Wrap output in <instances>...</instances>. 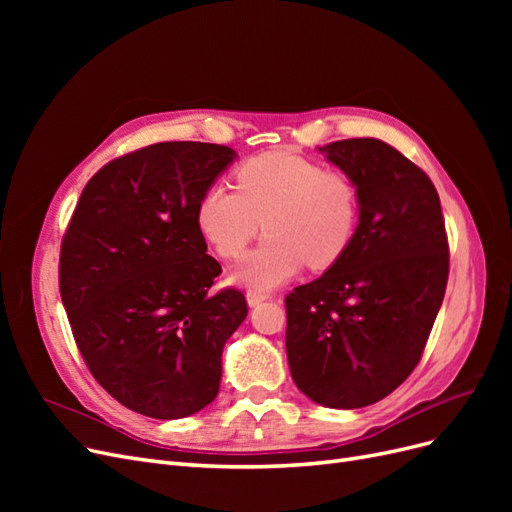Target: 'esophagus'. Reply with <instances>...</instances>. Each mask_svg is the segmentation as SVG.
<instances>
[{"instance_id":"obj_1","label":"esophagus","mask_w":512,"mask_h":512,"mask_svg":"<svg viewBox=\"0 0 512 512\" xmlns=\"http://www.w3.org/2000/svg\"><path fill=\"white\" fill-rule=\"evenodd\" d=\"M245 297H247V305L256 307V305H260L262 301H267L269 294H267V292H260V290H247Z\"/></svg>"}]
</instances>
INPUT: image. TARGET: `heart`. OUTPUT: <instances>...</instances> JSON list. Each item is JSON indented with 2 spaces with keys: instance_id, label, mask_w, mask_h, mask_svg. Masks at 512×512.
I'll list each match as a JSON object with an SVG mask.
<instances>
[{
  "instance_id": "heart-1",
  "label": "heart",
  "mask_w": 512,
  "mask_h": 512,
  "mask_svg": "<svg viewBox=\"0 0 512 512\" xmlns=\"http://www.w3.org/2000/svg\"><path fill=\"white\" fill-rule=\"evenodd\" d=\"M265 224L267 239L235 269V280L269 290L307 262L327 269L342 258L359 224V192L339 170L294 153H262L237 170V190L211 185L198 205V226L224 258L243 254Z\"/></svg>"
}]
</instances>
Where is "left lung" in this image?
<instances>
[{"label":"left lung","mask_w":512,"mask_h":512,"mask_svg":"<svg viewBox=\"0 0 512 512\" xmlns=\"http://www.w3.org/2000/svg\"><path fill=\"white\" fill-rule=\"evenodd\" d=\"M359 192L346 254L286 297L294 384L327 408L391 395L421 361L444 299L448 241L440 196L421 168L378 138L318 147Z\"/></svg>","instance_id":"8db88e82"}]
</instances>
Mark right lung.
<instances>
[{
  "label": "right lung",
  "mask_w": 512,
  "mask_h": 512,
  "mask_svg": "<svg viewBox=\"0 0 512 512\" xmlns=\"http://www.w3.org/2000/svg\"><path fill=\"white\" fill-rule=\"evenodd\" d=\"M237 151L158 143L89 179L61 243L59 292L83 359L119 404L183 418L220 391L222 350L247 316L239 290L211 294L198 205Z\"/></svg>",
  "instance_id": "right-lung-1"
}]
</instances>
